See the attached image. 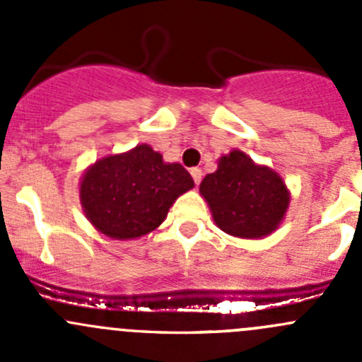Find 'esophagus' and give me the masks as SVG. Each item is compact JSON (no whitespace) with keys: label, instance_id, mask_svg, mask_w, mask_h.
Instances as JSON below:
<instances>
[{"label":"esophagus","instance_id":"obj_1","mask_svg":"<svg viewBox=\"0 0 362 362\" xmlns=\"http://www.w3.org/2000/svg\"><path fill=\"white\" fill-rule=\"evenodd\" d=\"M191 175H192V178H194L196 184H199V182H202V178H203V171L199 170V168H192V170H191Z\"/></svg>","mask_w":362,"mask_h":362}]
</instances>
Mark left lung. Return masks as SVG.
<instances>
[{
    "mask_svg": "<svg viewBox=\"0 0 362 362\" xmlns=\"http://www.w3.org/2000/svg\"><path fill=\"white\" fill-rule=\"evenodd\" d=\"M199 191L215 224L240 238H261L275 231L289 206L282 178L240 151L218 160L217 171L203 178Z\"/></svg>",
    "mask_w": 362,
    "mask_h": 362,
    "instance_id": "1",
    "label": "left lung"
}]
</instances>
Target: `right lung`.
<instances>
[{
    "label": "right lung",
    "instance_id": "add662e5",
    "mask_svg": "<svg viewBox=\"0 0 362 362\" xmlns=\"http://www.w3.org/2000/svg\"><path fill=\"white\" fill-rule=\"evenodd\" d=\"M192 187L194 180L182 164L163 163L148 145H138L90 166L80 184V199L98 231L129 240L154 231L175 199Z\"/></svg>",
    "mask_w": 362,
    "mask_h": 362
}]
</instances>
